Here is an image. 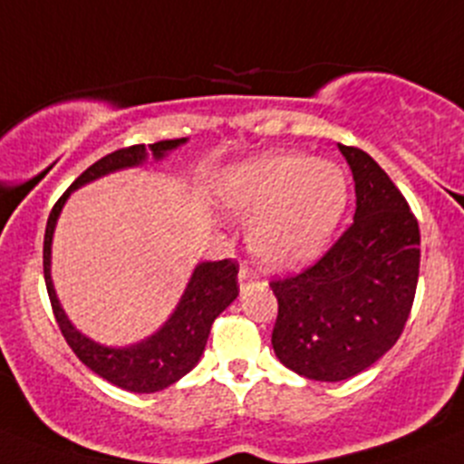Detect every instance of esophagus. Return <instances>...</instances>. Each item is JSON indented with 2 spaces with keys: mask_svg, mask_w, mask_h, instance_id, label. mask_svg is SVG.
I'll list each match as a JSON object with an SVG mask.
<instances>
[{
  "mask_svg": "<svg viewBox=\"0 0 464 464\" xmlns=\"http://www.w3.org/2000/svg\"><path fill=\"white\" fill-rule=\"evenodd\" d=\"M237 285H240V292H249L254 287H258V278H256V274L249 267H240V272H237Z\"/></svg>",
  "mask_w": 464,
  "mask_h": 464,
  "instance_id": "34e87169",
  "label": "esophagus"
}]
</instances>
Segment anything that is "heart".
Listing matches in <instances>:
<instances>
[{
  "mask_svg": "<svg viewBox=\"0 0 464 464\" xmlns=\"http://www.w3.org/2000/svg\"><path fill=\"white\" fill-rule=\"evenodd\" d=\"M224 210L249 227V249L263 267L290 272L326 249L346 201L344 169L304 151H274L219 177Z\"/></svg>",
  "mask_w": 464,
  "mask_h": 464,
  "instance_id": "b5f03b06",
  "label": "heart"
}]
</instances>
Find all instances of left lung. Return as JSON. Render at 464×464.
Masks as SVG:
<instances>
[{
    "instance_id": "1",
    "label": "left lung",
    "mask_w": 464,
    "mask_h": 464,
    "mask_svg": "<svg viewBox=\"0 0 464 464\" xmlns=\"http://www.w3.org/2000/svg\"><path fill=\"white\" fill-rule=\"evenodd\" d=\"M356 183L353 224L304 274L274 281L272 346L287 370L337 383L374 365L411 314L420 276V227L381 165L337 145Z\"/></svg>"
}]
</instances>
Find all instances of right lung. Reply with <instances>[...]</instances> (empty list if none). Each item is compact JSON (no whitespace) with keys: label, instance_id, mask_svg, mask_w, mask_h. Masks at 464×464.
Wrapping results in <instances>:
<instances>
[{"label":"right lung","instance_id":"1","mask_svg":"<svg viewBox=\"0 0 464 464\" xmlns=\"http://www.w3.org/2000/svg\"><path fill=\"white\" fill-rule=\"evenodd\" d=\"M188 138L179 140H160L154 145H136L129 150H118L112 154L103 156L94 165H90L74 183L65 190V195L56 201L47 219L44 228V249H43V265H44V283H47L49 301H52L53 317L61 326L63 337L72 346V352L79 356V361L85 367L106 379L108 383L118 388L129 390V392L150 394L159 390L169 388L179 379L188 374L192 367L199 362L201 353L208 342L210 326L215 317L222 310L236 301L237 296V267L233 260H204L197 263L192 269L188 285L179 299L177 308L169 313L163 326L156 328L151 335L124 346L102 344L92 340L85 333L72 324L67 313L63 310L58 301L56 287L52 278V245L53 231H56L58 218L65 208L67 199L74 190L97 181V179L108 177V174L122 172V169L142 168L154 159L156 163L168 159L172 151L183 147Z\"/></svg>","mask_w":464,"mask_h":464}]
</instances>
